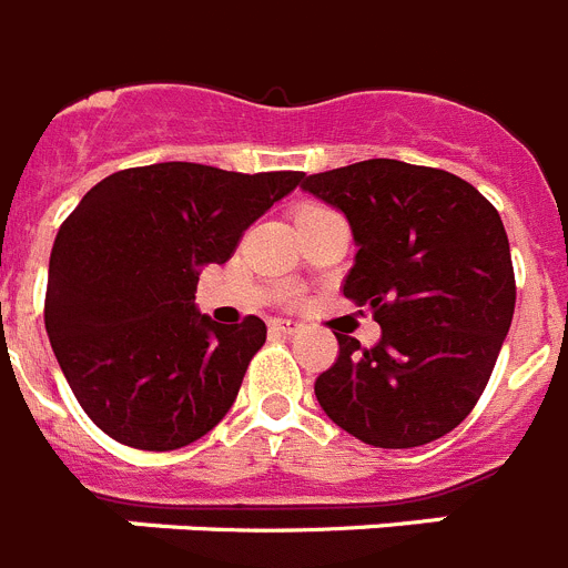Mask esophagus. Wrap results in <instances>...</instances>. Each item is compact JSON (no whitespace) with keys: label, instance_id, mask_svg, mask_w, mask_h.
<instances>
[{"label":"esophagus","instance_id":"obj_1","mask_svg":"<svg viewBox=\"0 0 568 568\" xmlns=\"http://www.w3.org/2000/svg\"><path fill=\"white\" fill-rule=\"evenodd\" d=\"M273 327H275V331H281V333H290V336H293V333L304 331V324L295 322V318H275Z\"/></svg>","mask_w":568,"mask_h":568}]
</instances>
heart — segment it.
Listing matches in <instances>:
<instances>
[{
	"instance_id": "heart-1",
	"label": "heart",
	"mask_w": 568,
	"mask_h": 568,
	"mask_svg": "<svg viewBox=\"0 0 568 568\" xmlns=\"http://www.w3.org/2000/svg\"><path fill=\"white\" fill-rule=\"evenodd\" d=\"M307 210H313V206H307Z\"/></svg>"
}]
</instances>
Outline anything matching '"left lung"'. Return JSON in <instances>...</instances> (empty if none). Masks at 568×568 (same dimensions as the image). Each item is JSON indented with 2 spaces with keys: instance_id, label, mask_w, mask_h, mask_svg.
I'll return each instance as SVG.
<instances>
[{
  "instance_id": "obj_1",
  "label": "left lung",
  "mask_w": 568,
  "mask_h": 568,
  "mask_svg": "<svg viewBox=\"0 0 568 568\" xmlns=\"http://www.w3.org/2000/svg\"><path fill=\"white\" fill-rule=\"evenodd\" d=\"M302 189L347 217L358 252L344 295L382 327L373 347L336 333L318 405L376 448L434 443L471 414L515 316L500 212L457 174L387 158L310 174Z\"/></svg>"
}]
</instances>
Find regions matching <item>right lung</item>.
<instances>
[{"mask_svg":"<svg viewBox=\"0 0 568 568\" xmlns=\"http://www.w3.org/2000/svg\"><path fill=\"white\" fill-rule=\"evenodd\" d=\"M302 181L154 163L85 192L53 241L45 331L97 428L132 448L174 450L224 419L266 324L203 316L197 275L230 261L246 226Z\"/></svg>","mask_w":568,"mask_h":568,"instance_id":"right-lung-1","label":"right lung"}]
</instances>
